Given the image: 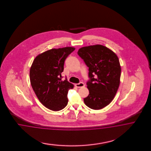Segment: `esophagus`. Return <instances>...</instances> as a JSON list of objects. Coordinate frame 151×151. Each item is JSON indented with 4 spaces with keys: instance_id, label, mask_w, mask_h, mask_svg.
Instances as JSON below:
<instances>
[{
    "instance_id": "obj_1",
    "label": "esophagus",
    "mask_w": 151,
    "mask_h": 151,
    "mask_svg": "<svg viewBox=\"0 0 151 151\" xmlns=\"http://www.w3.org/2000/svg\"><path fill=\"white\" fill-rule=\"evenodd\" d=\"M75 86L76 87H78V88L83 87L85 86V84H84V83L81 82H80V83H76V84H75Z\"/></svg>"
}]
</instances>
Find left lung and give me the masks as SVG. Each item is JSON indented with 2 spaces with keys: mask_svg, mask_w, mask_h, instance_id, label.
Here are the masks:
<instances>
[{
  "mask_svg": "<svg viewBox=\"0 0 151 151\" xmlns=\"http://www.w3.org/2000/svg\"><path fill=\"white\" fill-rule=\"evenodd\" d=\"M78 54L88 68L89 95L84 102L91 109L100 110L110 104L119 88L121 72L119 58L101 45L83 47Z\"/></svg>",
  "mask_w": 151,
  "mask_h": 151,
  "instance_id": "1",
  "label": "left lung"
}]
</instances>
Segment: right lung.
I'll return each mask as SVG.
<instances>
[{"instance_id":"obj_1","label":"right lung","mask_w":151,"mask_h":151,"mask_svg":"<svg viewBox=\"0 0 151 151\" xmlns=\"http://www.w3.org/2000/svg\"><path fill=\"white\" fill-rule=\"evenodd\" d=\"M72 47L52 49L37 56L30 70L32 89L41 104L47 109L63 110L68 102V93L73 85L66 78L62 81L65 60L75 50Z\"/></svg>"}]
</instances>
